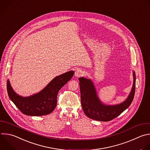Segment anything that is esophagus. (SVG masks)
Masks as SVG:
<instances>
[{
    "mask_svg": "<svg viewBox=\"0 0 150 150\" xmlns=\"http://www.w3.org/2000/svg\"><path fill=\"white\" fill-rule=\"evenodd\" d=\"M83 75V71H82L81 69H79L76 70V71L75 72V76L76 77H80V76H82Z\"/></svg>",
    "mask_w": 150,
    "mask_h": 150,
    "instance_id": "esophagus-1",
    "label": "esophagus"
}]
</instances>
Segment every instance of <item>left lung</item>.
I'll return each instance as SVG.
<instances>
[{"label": "left lung", "mask_w": 150, "mask_h": 150, "mask_svg": "<svg viewBox=\"0 0 150 150\" xmlns=\"http://www.w3.org/2000/svg\"><path fill=\"white\" fill-rule=\"evenodd\" d=\"M133 84L125 100L116 105H106L99 99L93 81L89 78H79L81 105L85 114L99 121H109L117 117L131 105L135 91V74L133 71Z\"/></svg>", "instance_id": "obj_1"}]
</instances>
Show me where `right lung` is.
Masks as SVG:
<instances>
[{
    "instance_id": "1",
    "label": "right lung",
    "mask_w": 150,
    "mask_h": 150,
    "mask_svg": "<svg viewBox=\"0 0 150 150\" xmlns=\"http://www.w3.org/2000/svg\"><path fill=\"white\" fill-rule=\"evenodd\" d=\"M74 74V72L70 71L57 76L41 91L29 96H22L16 93L8 79V93L11 101L23 114L29 116L47 115L54 111L57 106L59 91Z\"/></svg>"
}]
</instances>
